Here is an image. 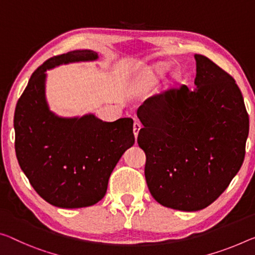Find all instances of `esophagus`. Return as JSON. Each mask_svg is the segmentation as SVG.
<instances>
[{
	"mask_svg": "<svg viewBox=\"0 0 255 255\" xmlns=\"http://www.w3.org/2000/svg\"><path fill=\"white\" fill-rule=\"evenodd\" d=\"M140 128H142V125H140L137 120H135L134 127H132V130H134V135H135L136 138H137V136H138V132L140 130Z\"/></svg>",
	"mask_w": 255,
	"mask_h": 255,
	"instance_id": "1",
	"label": "esophagus"
}]
</instances>
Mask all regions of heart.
I'll list each match as a JSON object with an SVG mask.
<instances>
[{"mask_svg": "<svg viewBox=\"0 0 255 255\" xmlns=\"http://www.w3.org/2000/svg\"><path fill=\"white\" fill-rule=\"evenodd\" d=\"M168 70H169V64L165 62H159V63H156L154 67H153V72H154L156 76H160V77L164 76L165 72H167ZM178 78H179V76H178V74H176V72H173V74L170 76L171 83L177 82Z\"/></svg>", "mask_w": 255, "mask_h": 255, "instance_id": "b5f03b06", "label": "heart"}]
</instances>
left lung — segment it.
<instances>
[{
    "mask_svg": "<svg viewBox=\"0 0 255 255\" xmlns=\"http://www.w3.org/2000/svg\"><path fill=\"white\" fill-rule=\"evenodd\" d=\"M196 88L148 99L138 108L137 143L145 152V179L161 205L193 212L209 207L240 171L249 115L233 79L195 54Z\"/></svg>",
    "mask_w": 255,
    "mask_h": 255,
    "instance_id": "8db88e82",
    "label": "left lung"
}]
</instances>
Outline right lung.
<instances>
[{
	"instance_id": "1",
	"label": "right lung",
	"mask_w": 255,
	"mask_h": 255,
	"mask_svg": "<svg viewBox=\"0 0 255 255\" xmlns=\"http://www.w3.org/2000/svg\"><path fill=\"white\" fill-rule=\"evenodd\" d=\"M98 59L92 50L48 59L31 75L15 107L14 147L20 168L38 195L58 208L91 207L102 200L116 164L135 143L130 118L108 123L93 113L64 118L50 110L46 70Z\"/></svg>"
}]
</instances>
